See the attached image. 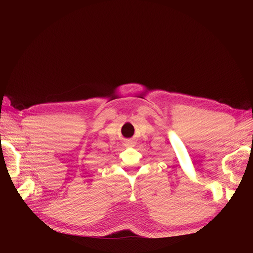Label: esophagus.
<instances>
[{
	"label": "esophagus",
	"mask_w": 253,
	"mask_h": 253,
	"mask_svg": "<svg viewBox=\"0 0 253 253\" xmlns=\"http://www.w3.org/2000/svg\"><path fill=\"white\" fill-rule=\"evenodd\" d=\"M133 144H134V141L131 140V139H127V140L126 141V147H133Z\"/></svg>",
	"instance_id": "1"
}]
</instances>
